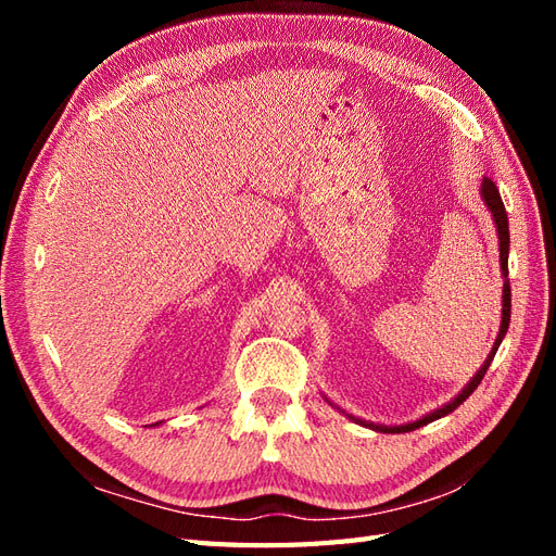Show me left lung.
I'll list each match as a JSON object with an SVG mask.
<instances>
[{
    "label": "left lung",
    "mask_w": 556,
    "mask_h": 556,
    "mask_svg": "<svg viewBox=\"0 0 556 556\" xmlns=\"http://www.w3.org/2000/svg\"><path fill=\"white\" fill-rule=\"evenodd\" d=\"M480 195H482V200H485V205H488V210H490V215H492V222H494V229H497V239H500V265H502V277H504V287H502V325H500V334H497V339H494V346H492V351H490V356L485 358V363L480 365V370L470 377V382L460 389V392L448 401V404H444L442 408H434L432 413H428V416H422V418H418V420H413V422H406V425H375V422H370V420H361V418H353V416H349L346 410H341L339 406H334L332 401H329L327 396V401L329 404H332L334 408H339L341 413H344V416H349L353 422H358V425H365V428H372L375 432H387V434H399V432H410V430H418V428H422V425H428V422H432V420H437V418H444V416H448V413L452 410H456L460 404H464V401L476 392L478 389V384L482 382V377H485V372H488V368H490V363H492V358H494V353H497V349H500V344H502V339H504V334H506V329H509V320H511V287H509V217H506V210H504V203H502V195H500V188L494 186V181L492 179H482V184H480Z\"/></svg>",
    "instance_id": "1"
}]
</instances>
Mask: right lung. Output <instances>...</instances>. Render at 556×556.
I'll use <instances>...</instances> for the list:
<instances>
[{
	"label": "right lung",
	"mask_w": 556,
	"mask_h": 556,
	"mask_svg": "<svg viewBox=\"0 0 556 556\" xmlns=\"http://www.w3.org/2000/svg\"><path fill=\"white\" fill-rule=\"evenodd\" d=\"M155 425H160V422H155Z\"/></svg>",
	"instance_id": "obj_1"
}]
</instances>
